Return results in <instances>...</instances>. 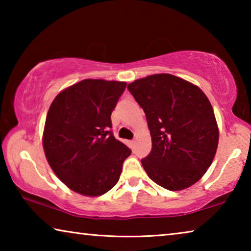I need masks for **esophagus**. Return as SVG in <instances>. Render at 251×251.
I'll return each instance as SVG.
<instances>
[{
	"label": "esophagus",
	"instance_id": "1",
	"mask_svg": "<svg viewBox=\"0 0 251 251\" xmlns=\"http://www.w3.org/2000/svg\"><path fill=\"white\" fill-rule=\"evenodd\" d=\"M135 143H136L135 139H133V141H129V145H130V147H134V146H135Z\"/></svg>",
	"mask_w": 251,
	"mask_h": 251
}]
</instances>
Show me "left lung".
I'll return each instance as SVG.
<instances>
[{"label": "left lung", "mask_w": 251, "mask_h": 251, "mask_svg": "<svg viewBox=\"0 0 251 251\" xmlns=\"http://www.w3.org/2000/svg\"><path fill=\"white\" fill-rule=\"evenodd\" d=\"M146 114L151 151L142 165L148 177L172 192L197 182L214 160L219 129L201 88L172 74H154L128 84Z\"/></svg>", "instance_id": "8db88e82"}]
</instances>
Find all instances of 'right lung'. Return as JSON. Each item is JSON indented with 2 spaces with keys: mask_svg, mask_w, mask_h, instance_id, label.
Listing matches in <instances>:
<instances>
[{
  "mask_svg": "<svg viewBox=\"0 0 251 251\" xmlns=\"http://www.w3.org/2000/svg\"><path fill=\"white\" fill-rule=\"evenodd\" d=\"M126 85L83 79L62 91L50 106L43 133L46 159L58 179L75 193L100 196L120 179L131 151L109 128Z\"/></svg>",
  "mask_w": 251,
  "mask_h": 251,
  "instance_id": "add662e5",
  "label": "right lung"
}]
</instances>
